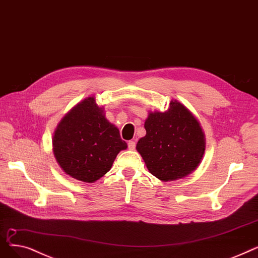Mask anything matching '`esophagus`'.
<instances>
[{
	"label": "esophagus",
	"mask_w": 258,
	"mask_h": 258,
	"mask_svg": "<svg viewBox=\"0 0 258 258\" xmlns=\"http://www.w3.org/2000/svg\"><path fill=\"white\" fill-rule=\"evenodd\" d=\"M136 146H137V143L134 141H129L128 142V148L129 150H134L136 149Z\"/></svg>",
	"instance_id": "obj_1"
}]
</instances>
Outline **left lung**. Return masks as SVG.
Listing matches in <instances>:
<instances>
[{
  "label": "left lung",
  "instance_id": "obj_1",
  "mask_svg": "<svg viewBox=\"0 0 258 258\" xmlns=\"http://www.w3.org/2000/svg\"><path fill=\"white\" fill-rule=\"evenodd\" d=\"M145 129L137 150L152 175L164 181L175 180L198 168L205 153V134L182 104L171 101L166 112L149 113Z\"/></svg>",
  "mask_w": 258,
  "mask_h": 258
}]
</instances>
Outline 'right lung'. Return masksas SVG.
<instances>
[{
    "label": "right lung",
    "mask_w": 258,
    "mask_h": 258,
    "mask_svg": "<svg viewBox=\"0 0 258 258\" xmlns=\"http://www.w3.org/2000/svg\"><path fill=\"white\" fill-rule=\"evenodd\" d=\"M56 162L71 177L93 182L111 169L119 151L127 148L118 129L109 122L94 97H87L62 118L53 136Z\"/></svg>",
    "instance_id": "add662e5"
}]
</instances>
